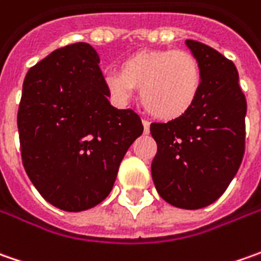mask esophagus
<instances>
[{
    "label": "esophagus",
    "mask_w": 261,
    "mask_h": 261,
    "mask_svg": "<svg viewBox=\"0 0 261 261\" xmlns=\"http://www.w3.org/2000/svg\"><path fill=\"white\" fill-rule=\"evenodd\" d=\"M142 125H144V132H145V134H149V122L145 120V119H142Z\"/></svg>",
    "instance_id": "esophagus-1"
}]
</instances>
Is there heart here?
<instances>
[{"label": "heart", "instance_id": "obj_1", "mask_svg": "<svg viewBox=\"0 0 261 261\" xmlns=\"http://www.w3.org/2000/svg\"><path fill=\"white\" fill-rule=\"evenodd\" d=\"M105 86L117 103L125 105L141 88V101L152 116L173 120L187 113L200 93L202 71L186 50L146 49L122 61L120 69L106 71Z\"/></svg>", "mask_w": 261, "mask_h": 261}]
</instances>
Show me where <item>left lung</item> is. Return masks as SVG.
Returning <instances> with one entry per match:
<instances>
[{"label": "left lung", "mask_w": 261, "mask_h": 261, "mask_svg": "<svg viewBox=\"0 0 261 261\" xmlns=\"http://www.w3.org/2000/svg\"><path fill=\"white\" fill-rule=\"evenodd\" d=\"M186 46L200 65V93L187 113L151 125L158 146L151 174L170 205L200 209L221 197L240 168L247 101L229 59L200 42L186 40Z\"/></svg>", "instance_id": "left-lung-1"}]
</instances>
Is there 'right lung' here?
Wrapping results in <instances>:
<instances>
[{"instance_id": "right-lung-1", "label": "right lung", "mask_w": 261, "mask_h": 261, "mask_svg": "<svg viewBox=\"0 0 261 261\" xmlns=\"http://www.w3.org/2000/svg\"><path fill=\"white\" fill-rule=\"evenodd\" d=\"M100 58L80 42L29 69L17 115L23 166L50 205L81 212L103 202L144 126L110 105Z\"/></svg>"}]
</instances>
